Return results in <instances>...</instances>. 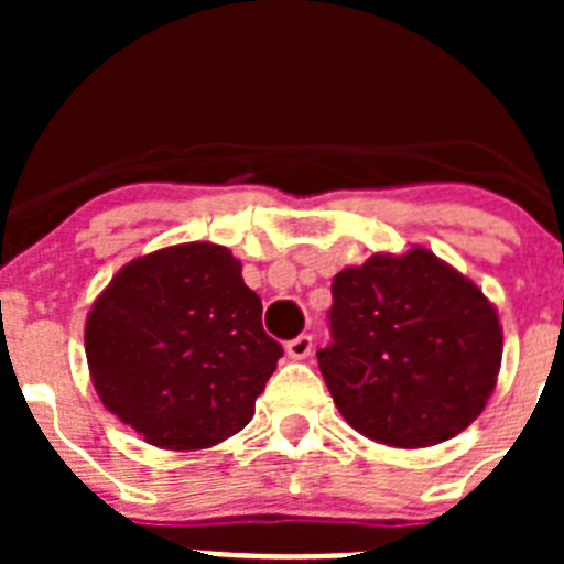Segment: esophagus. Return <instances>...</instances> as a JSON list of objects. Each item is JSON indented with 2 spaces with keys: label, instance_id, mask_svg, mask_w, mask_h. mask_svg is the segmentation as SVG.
Returning <instances> with one entry per match:
<instances>
[{
  "label": "esophagus",
  "instance_id": "34e87169",
  "mask_svg": "<svg viewBox=\"0 0 564 564\" xmlns=\"http://www.w3.org/2000/svg\"><path fill=\"white\" fill-rule=\"evenodd\" d=\"M311 350H313V338L305 336V333L296 338H291V341L285 344V352L293 358V361H302V358H307L311 356Z\"/></svg>",
  "mask_w": 564,
  "mask_h": 564
}]
</instances>
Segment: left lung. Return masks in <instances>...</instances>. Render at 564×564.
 <instances>
[{"mask_svg":"<svg viewBox=\"0 0 564 564\" xmlns=\"http://www.w3.org/2000/svg\"><path fill=\"white\" fill-rule=\"evenodd\" d=\"M318 370L352 430L398 449L449 441L486 410L502 361L497 307L421 246L333 279Z\"/></svg>","mask_w":564,"mask_h":564,"instance_id":"8db88e82","label":"left lung"}]
</instances>
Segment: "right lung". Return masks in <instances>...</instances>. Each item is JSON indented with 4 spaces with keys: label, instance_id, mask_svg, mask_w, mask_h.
Returning a JSON list of instances; mask_svg holds the SVG:
<instances>
[{
    "label": "right lung",
    "instance_id": "1",
    "mask_svg": "<svg viewBox=\"0 0 564 564\" xmlns=\"http://www.w3.org/2000/svg\"><path fill=\"white\" fill-rule=\"evenodd\" d=\"M84 350L104 406L172 452L237 435L282 356L239 259L214 242L127 262L89 307Z\"/></svg>",
    "mask_w": 564,
    "mask_h": 564
}]
</instances>
